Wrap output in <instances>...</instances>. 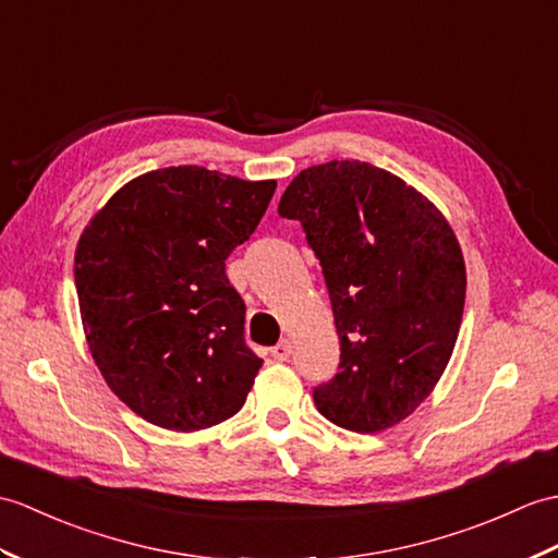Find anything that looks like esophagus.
I'll use <instances>...</instances> for the list:
<instances>
[{
	"instance_id": "34e87169",
	"label": "esophagus",
	"mask_w": 558,
	"mask_h": 558,
	"mask_svg": "<svg viewBox=\"0 0 558 558\" xmlns=\"http://www.w3.org/2000/svg\"><path fill=\"white\" fill-rule=\"evenodd\" d=\"M292 354V342L290 340H280L274 349H270V356L276 361H288Z\"/></svg>"
}]
</instances>
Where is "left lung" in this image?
I'll list each match as a JSON object with an SVG mask.
<instances>
[{"label":"left lung","mask_w":558,"mask_h":558,"mask_svg":"<svg viewBox=\"0 0 558 558\" xmlns=\"http://www.w3.org/2000/svg\"><path fill=\"white\" fill-rule=\"evenodd\" d=\"M278 214L302 223L340 335V373L316 387V409L344 430H387L435 390L454 352L465 300L454 230L366 161L304 168Z\"/></svg>","instance_id":"left-lung-1"}]
</instances>
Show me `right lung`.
Returning <instances> with one entry per match:
<instances>
[{
	"label": "right lung",
	"instance_id": "1",
	"mask_svg": "<svg viewBox=\"0 0 558 558\" xmlns=\"http://www.w3.org/2000/svg\"><path fill=\"white\" fill-rule=\"evenodd\" d=\"M276 180L202 166L137 175L75 250L87 347L111 392L175 433L235 416L264 361L244 344V302L226 258L266 214Z\"/></svg>",
	"mask_w": 558,
	"mask_h": 558
}]
</instances>
